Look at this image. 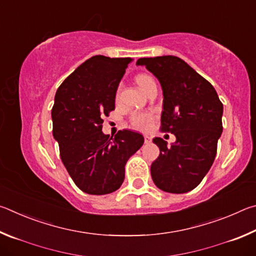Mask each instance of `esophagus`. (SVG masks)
<instances>
[{
	"mask_svg": "<svg viewBox=\"0 0 256 256\" xmlns=\"http://www.w3.org/2000/svg\"><path fill=\"white\" fill-rule=\"evenodd\" d=\"M144 142H146V144H150L151 138L148 136H144Z\"/></svg>",
	"mask_w": 256,
	"mask_h": 256,
	"instance_id": "1",
	"label": "esophagus"
}]
</instances>
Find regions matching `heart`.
<instances>
[{
    "label": "heart",
    "instance_id": "b5f03b06",
    "mask_svg": "<svg viewBox=\"0 0 256 256\" xmlns=\"http://www.w3.org/2000/svg\"><path fill=\"white\" fill-rule=\"evenodd\" d=\"M136 80L138 86H140L144 92H146V89H148V86L154 82V78L150 76L149 74H146V73H141V74H138L136 78ZM130 120H131V125L134 128L144 131V130H148L151 125H152L154 120V116L152 112H133L131 115Z\"/></svg>",
    "mask_w": 256,
    "mask_h": 256
}]
</instances>
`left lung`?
<instances>
[{"label": "left lung", "instance_id": "obj_1", "mask_svg": "<svg viewBox=\"0 0 256 256\" xmlns=\"http://www.w3.org/2000/svg\"><path fill=\"white\" fill-rule=\"evenodd\" d=\"M136 64L144 66L162 84L160 131L176 136L170 146L162 138L152 140L160 154L151 164V177L164 192L186 193L201 183L214 162L222 132V102L214 86L177 56L144 58Z\"/></svg>", "mask_w": 256, "mask_h": 256}]
</instances>
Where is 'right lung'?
<instances>
[{
    "label": "right lung",
    "instance_id": "1",
    "mask_svg": "<svg viewBox=\"0 0 256 256\" xmlns=\"http://www.w3.org/2000/svg\"><path fill=\"white\" fill-rule=\"evenodd\" d=\"M131 58L96 55L78 66L55 94L52 108L53 136L74 184L92 196L118 190L125 164L141 148L140 133L123 130L104 134L105 116L115 110V94Z\"/></svg>",
    "mask_w": 256,
    "mask_h": 256
}]
</instances>
